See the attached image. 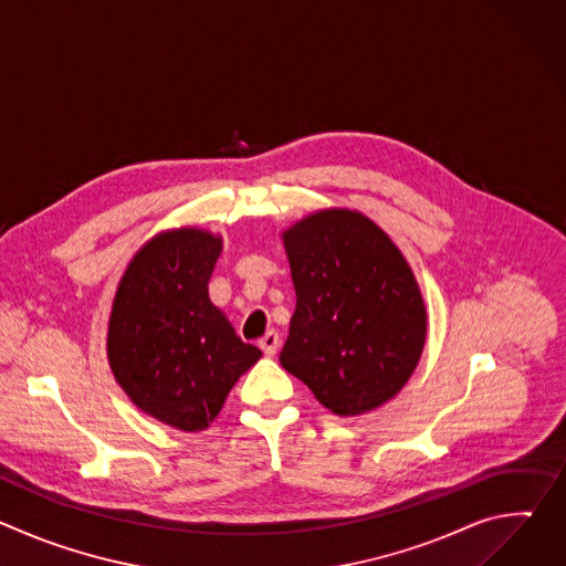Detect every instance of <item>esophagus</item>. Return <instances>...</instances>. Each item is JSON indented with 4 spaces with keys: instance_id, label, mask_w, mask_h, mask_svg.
<instances>
[{
    "instance_id": "obj_1",
    "label": "esophagus",
    "mask_w": 566,
    "mask_h": 566,
    "mask_svg": "<svg viewBox=\"0 0 566 566\" xmlns=\"http://www.w3.org/2000/svg\"><path fill=\"white\" fill-rule=\"evenodd\" d=\"M277 347H280V336H277V332H269V334L260 340V349H262L266 356H273V354L277 352Z\"/></svg>"
}]
</instances>
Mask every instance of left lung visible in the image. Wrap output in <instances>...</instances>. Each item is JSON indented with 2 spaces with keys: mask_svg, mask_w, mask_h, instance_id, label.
<instances>
[{
  "mask_svg": "<svg viewBox=\"0 0 566 566\" xmlns=\"http://www.w3.org/2000/svg\"><path fill=\"white\" fill-rule=\"evenodd\" d=\"M284 249L297 302L282 367L338 417L382 406L412 376L428 329L406 258L354 210L302 219Z\"/></svg>",
  "mask_w": 566,
  "mask_h": 566,
  "instance_id": "obj_1",
  "label": "left lung"
}]
</instances>
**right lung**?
I'll use <instances>...</instances> for the list:
<instances>
[{"mask_svg":"<svg viewBox=\"0 0 566 566\" xmlns=\"http://www.w3.org/2000/svg\"><path fill=\"white\" fill-rule=\"evenodd\" d=\"M219 253L221 239L197 228L154 237L129 262L109 317L118 385L143 412L184 432L206 430L262 356L208 297Z\"/></svg>","mask_w":566,"mask_h":566,"instance_id":"1","label":"right lung"}]
</instances>
